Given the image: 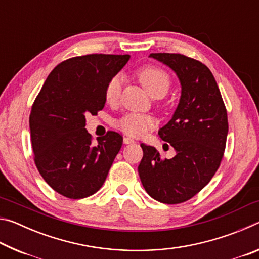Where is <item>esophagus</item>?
<instances>
[{"label": "esophagus", "instance_id": "esophagus-1", "mask_svg": "<svg viewBox=\"0 0 259 259\" xmlns=\"http://www.w3.org/2000/svg\"><path fill=\"white\" fill-rule=\"evenodd\" d=\"M123 143L125 144V145H129V144H134L135 140L129 138V137H124V138H123Z\"/></svg>", "mask_w": 259, "mask_h": 259}]
</instances>
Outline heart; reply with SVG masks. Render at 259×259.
<instances>
[{
	"mask_svg": "<svg viewBox=\"0 0 259 259\" xmlns=\"http://www.w3.org/2000/svg\"><path fill=\"white\" fill-rule=\"evenodd\" d=\"M138 81L146 93L151 96L165 95L170 87V77L168 73L160 67L146 66L139 69L137 73ZM122 80L119 75L113 76L105 88V100L109 105L116 104L121 94ZM154 117L146 114L128 113L115 121V126L122 133L130 137H142L152 126H154Z\"/></svg>",
	"mask_w": 259,
	"mask_h": 259,
	"instance_id": "b5f03b06",
	"label": "heart"
}]
</instances>
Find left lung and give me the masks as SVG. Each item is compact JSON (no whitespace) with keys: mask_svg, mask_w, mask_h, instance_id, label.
I'll return each mask as SVG.
<instances>
[{"mask_svg":"<svg viewBox=\"0 0 259 259\" xmlns=\"http://www.w3.org/2000/svg\"><path fill=\"white\" fill-rule=\"evenodd\" d=\"M176 73L182 93L168 123L159 130L176 155L162 160L155 147L140 144V181L153 199L162 203L185 202L211 181L226 145L229 122L212 73L199 60L181 54H151Z\"/></svg>","mask_w":259,"mask_h":259,"instance_id":"8db88e82","label":"left lung"}]
</instances>
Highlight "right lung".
Segmentation results:
<instances>
[{"instance_id": "obj_1", "label": "right lung", "mask_w": 259, "mask_h": 259, "mask_svg": "<svg viewBox=\"0 0 259 259\" xmlns=\"http://www.w3.org/2000/svg\"><path fill=\"white\" fill-rule=\"evenodd\" d=\"M130 59L129 55L73 57L54 68L29 115L34 161L52 190L69 199L95 194L121 150L123 138L108 131L91 143L85 115L105 106V88Z\"/></svg>"}]
</instances>
